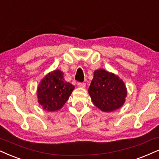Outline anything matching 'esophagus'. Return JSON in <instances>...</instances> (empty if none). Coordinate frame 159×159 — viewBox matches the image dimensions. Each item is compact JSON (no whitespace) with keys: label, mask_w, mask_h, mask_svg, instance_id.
Returning <instances> with one entry per match:
<instances>
[{"label":"esophagus","mask_w":159,"mask_h":159,"mask_svg":"<svg viewBox=\"0 0 159 159\" xmlns=\"http://www.w3.org/2000/svg\"><path fill=\"white\" fill-rule=\"evenodd\" d=\"M77 86H78V87H79V88H84L86 86V84L85 83H78Z\"/></svg>","instance_id":"34e87169"}]
</instances>
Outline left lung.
<instances>
[{"label":"left lung","instance_id":"obj_1","mask_svg":"<svg viewBox=\"0 0 159 159\" xmlns=\"http://www.w3.org/2000/svg\"><path fill=\"white\" fill-rule=\"evenodd\" d=\"M88 92L94 105L104 112H111L123 106L128 93L121 78L104 69L94 72Z\"/></svg>","mask_w":159,"mask_h":159}]
</instances>
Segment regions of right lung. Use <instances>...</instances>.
Returning <instances> with one entry per match:
<instances>
[{
	"label": "right lung",
	"mask_w": 159,
	"mask_h": 159,
	"mask_svg": "<svg viewBox=\"0 0 159 159\" xmlns=\"http://www.w3.org/2000/svg\"><path fill=\"white\" fill-rule=\"evenodd\" d=\"M75 86L64 79V73L55 70L48 73L37 87L38 103L48 111L61 109L69 99Z\"/></svg>",
	"instance_id": "obj_1"
}]
</instances>
